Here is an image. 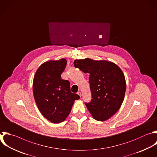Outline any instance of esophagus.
Segmentation results:
<instances>
[{"label": "esophagus", "instance_id": "34e87169", "mask_svg": "<svg viewBox=\"0 0 157 157\" xmlns=\"http://www.w3.org/2000/svg\"><path fill=\"white\" fill-rule=\"evenodd\" d=\"M77 94L80 96V97H81V96H82V93H81V92H78V93H77Z\"/></svg>", "mask_w": 157, "mask_h": 157}]
</instances>
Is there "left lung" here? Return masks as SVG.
<instances>
[{
    "label": "left lung",
    "mask_w": 157,
    "mask_h": 157,
    "mask_svg": "<svg viewBox=\"0 0 157 157\" xmlns=\"http://www.w3.org/2000/svg\"><path fill=\"white\" fill-rule=\"evenodd\" d=\"M75 67L90 74L89 81L92 99L85 105L94 119L105 121L120 108L126 91L125 77L115 63L90 58L75 59Z\"/></svg>",
    "instance_id": "obj_1"
}]
</instances>
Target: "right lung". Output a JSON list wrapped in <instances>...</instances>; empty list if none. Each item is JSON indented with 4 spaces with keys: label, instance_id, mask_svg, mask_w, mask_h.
Wrapping results in <instances>:
<instances>
[{
    "label": "right lung",
    "instance_id": "1",
    "mask_svg": "<svg viewBox=\"0 0 157 157\" xmlns=\"http://www.w3.org/2000/svg\"><path fill=\"white\" fill-rule=\"evenodd\" d=\"M66 64L64 58L46 61L37 69L33 80L36 104L45 118L53 123L64 121L74 101L80 98L71 93L69 82L61 77Z\"/></svg>",
    "mask_w": 157,
    "mask_h": 157
}]
</instances>
